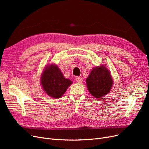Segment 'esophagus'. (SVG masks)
I'll use <instances>...</instances> for the list:
<instances>
[{
	"instance_id": "34e87169",
	"label": "esophagus",
	"mask_w": 149,
	"mask_h": 149,
	"mask_svg": "<svg viewBox=\"0 0 149 149\" xmlns=\"http://www.w3.org/2000/svg\"><path fill=\"white\" fill-rule=\"evenodd\" d=\"M83 79L82 77H77V78H76V81L78 83H82L83 82Z\"/></svg>"
}]
</instances>
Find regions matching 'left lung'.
I'll list each match as a JSON object with an SVG mask.
<instances>
[{
  "label": "left lung",
  "mask_w": 149,
  "mask_h": 149,
  "mask_svg": "<svg viewBox=\"0 0 149 149\" xmlns=\"http://www.w3.org/2000/svg\"><path fill=\"white\" fill-rule=\"evenodd\" d=\"M86 84L89 93L94 97L100 98L109 93L113 81L109 70L101 66L93 69L86 79Z\"/></svg>",
  "instance_id": "obj_1"
}]
</instances>
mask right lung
<instances>
[{
  "mask_svg": "<svg viewBox=\"0 0 149 149\" xmlns=\"http://www.w3.org/2000/svg\"><path fill=\"white\" fill-rule=\"evenodd\" d=\"M41 83L48 95L54 98H59L63 95L72 81L64 78L57 66L52 65L45 69L41 77Z\"/></svg>",
  "mask_w": 149,
  "mask_h": 149,
  "instance_id": "obj_1",
  "label": "right lung"
}]
</instances>
